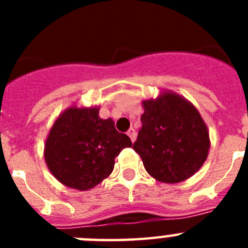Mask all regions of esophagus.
Segmentation results:
<instances>
[{"label":"esophagus","instance_id":"esophagus-1","mask_svg":"<svg viewBox=\"0 0 248 248\" xmlns=\"http://www.w3.org/2000/svg\"><path fill=\"white\" fill-rule=\"evenodd\" d=\"M126 134H128V137L130 138L131 141H133V143H134V141H135V138H137V133H135L134 129H133V128L129 129L128 133H126Z\"/></svg>","mask_w":248,"mask_h":248}]
</instances>
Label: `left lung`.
<instances>
[{"label": "left lung", "mask_w": 248, "mask_h": 248, "mask_svg": "<svg viewBox=\"0 0 248 248\" xmlns=\"http://www.w3.org/2000/svg\"><path fill=\"white\" fill-rule=\"evenodd\" d=\"M141 129L133 149L149 175L166 184L189 179L205 163L207 126L194 105L172 92L144 100Z\"/></svg>", "instance_id": "obj_1"}]
</instances>
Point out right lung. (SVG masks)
<instances>
[{"instance_id": "right-lung-1", "label": "right lung", "mask_w": 248, "mask_h": 248, "mask_svg": "<svg viewBox=\"0 0 248 248\" xmlns=\"http://www.w3.org/2000/svg\"><path fill=\"white\" fill-rule=\"evenodd\" d=\"M130 146V138L119 133L110 118L100 119L99 108L71 107L50 128L45 160L59 183L87 191L111 174L114 159Z\"/></svg>"}]
</instances>
